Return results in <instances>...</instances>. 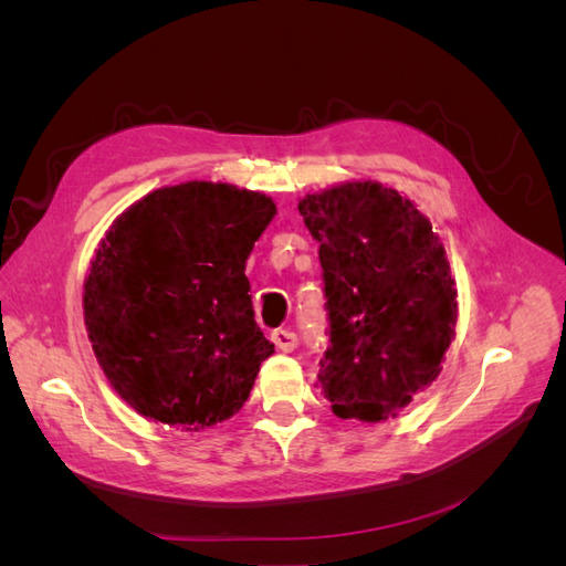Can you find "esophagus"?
Returning a JSON list of instances; mask_svg holds the SVG:
<instances>
[{
  "mask_svg": "<svg viewBox=\"0 0 566 566\" xmlns=\"http://www.w3.org/2000/svg\"><path fill=\"white\" fill-rule=\"evenodd\" d=\"M271 342L281 352H295L297 349V335L290 333V331H273Z\"/></svg>",
  "mask_w": 566,
  "mask_h": 566,
  "instance_id": "esophagus-1",
  "label": "esophagus"
}]
</instances>
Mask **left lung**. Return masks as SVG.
I'll return each mask as SVG.
<instances>
[{
  "label": "left lung",
  "instance_id": "1",
  "mask_svg": "<svg viewBox=\"0 0 566 566\" xmlns=\"http://www.w3.org/2000/svg\"><path fill=\"white\" fill-rule=\"evenodd\" d=\"M318 243L331 347L318 380L337 418H397L441 373L458 287L439 235L413 200L380 181L300 198Z\"/></svg>",
  "mask_w": 566,
  "mask_h": 566
}]
</instances>
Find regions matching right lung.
<instances>
[{
  "mask_svg": "<svg viewBox=\"0 0 566 566\" xmlns=\"http://www.w3.org/2000/svg\"><path fill=\"white\" fill-rule=\"evenodd\" d=\"M269 196L184 181L132 202L84 279V325L108 382L146 420L202 432L250 397L273 345L254 323L248 256Z\"/></svg>",
  "mask_w": 566,
  "mask_h": 566,
  "instance_id": "obj_1",
  "label": "right lung"
}]
</instances>
